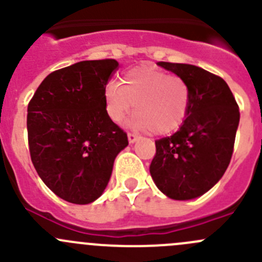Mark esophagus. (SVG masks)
I'll return each mask as SVG.
<instances>
[{
	"mask_svg": "<svg viewBox=\"0 0 262 262\" xmlns=\"http://www.w3.org/2000/svg\"><path fill=\"white\" fill-rule=\"evenodd\" d=\"M139 139V137L137 136V134H134V133H128V141H129V143H134V142H137Z\"/></svg>",
	"mask_w": 262,
	"mask_h": 262,
	"instance_id": "obj_1",
	"label": "esophagus"
}]
</instances>
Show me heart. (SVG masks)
Instances as JSON below:
<instances>
[{
	"mask_svg": "<svg viewBox=\"0 0 262 262\" xmlns=\"http://www.w3.org/2000/svg\"><path fill=\"white\" fill-rule=\"evenodd\" d=\"M120 86L110 82L105 89V109L109 119L121 123L134 109L130 125L139 130L163 134L176 130L190 109V87L178 75L150 66L129 70L121 77Z\"/></svg>",
	"mask_w": 262,
	"mask_h": 262,
	"instance_id": "heart-1",
	"label": "heart"
}]
</instances>
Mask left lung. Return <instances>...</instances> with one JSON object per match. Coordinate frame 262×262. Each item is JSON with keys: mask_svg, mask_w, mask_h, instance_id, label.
<instances>
[{"mask_svg": "<svg viewBox=\"0 0 262 262\" xmlns=\"http://www.w3.org/2000/svg\"><path fill=\"white\" fill-rule=\"evenodd\" d=\"M157 64L187 82L191 100L180 129L156 141L149 172L166 196L195 199L221 180L231 162L239 123L238 105L219 76L192 64Z\"/></svg>", "mask_w": 262, "mask_h": 262, "instance_id": "obj_1", "label": "left lung"}]
</instances>
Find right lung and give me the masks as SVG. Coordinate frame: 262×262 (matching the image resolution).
<instances>
[{"instance_id":"right-lung-1","label":"right lung","mask_w":262,"mask_h":262,"mask_svg":"<svg viewBox=\"0 0 262 262\" xmlns=\"http://www.w3.org/2000/svg\"><path fill=\"white\" fill-rule=\"evenodd\" d=\"M115 59L82 60L44 78L28 105L33 165L57 196L90 204L101 196L115 157L128 146L123 129L109 119L105 89Z\"/></svg>"}]
</instances>
